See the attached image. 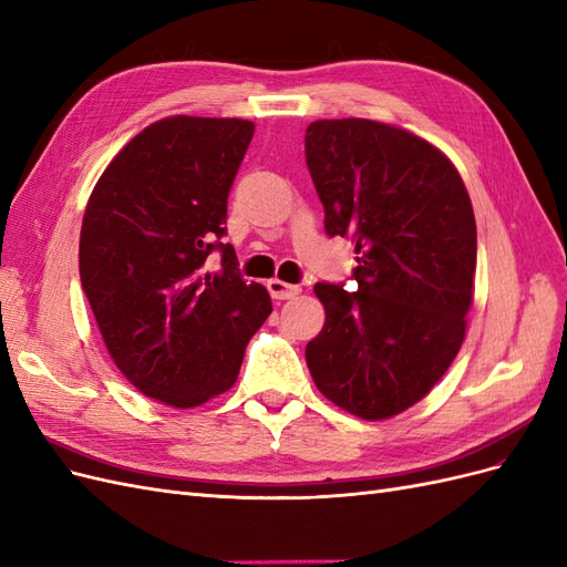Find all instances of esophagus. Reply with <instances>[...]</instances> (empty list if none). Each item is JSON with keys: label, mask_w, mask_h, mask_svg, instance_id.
<instances>
[{"label": "esophagus", "mask_w": 567, "mask_h": 567, "mask_svg": "<svg viewBox=\"0 0 567 567\" xmlns=\"http://www.w3.org/2000/svg\"><path fill=\"white\" fill-rule=\"evenodd\" d=\"M267 290L274 300H290V298H296L302 288L293 286V284H286L281 279H271V281H267Z\"/></svg>", "instance_id": "34e87169"}]
</instances>
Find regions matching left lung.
<instances>
[{"label":"left lung","mask_w":567,"mask_h":567,"mask_svg":"<svg viewBox=\"0 0 567 567\" xmlns=\"http://www.w3.org/2000/svg\"><path fill=\"white\" fill-rule=\"evenodd\" d=\"M305 158L329 236H352L357 290L317 284L321 333L305 359L326 400L364 421L421 402L450 369L473 305L477 231L454 163L367 117L317 120Z\"/></svg>","instance_id":"8db88e82"}]
</instances>
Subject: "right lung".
I'll return each instance as SVG.
<instances>
[{
    "mask_svg": "<svg viewBox=\"0 0 567 567\" xmlns=\"http://www.w3.org/2000/svg\"><path fill=\"white\" fill-rule=\"evenodd\" d=\"M255 125L173 115L130 140L99 177L80 231V281L115 367L175 409L227 392L271 315L225 236L227 198ZM223 250V269L204 260Z\"/></svg>",
    "mask_w": 567,
    "mask_h": 567,
    "instance_id": "right-lung-1",
    "label": "right lung"
}]
</instances>
